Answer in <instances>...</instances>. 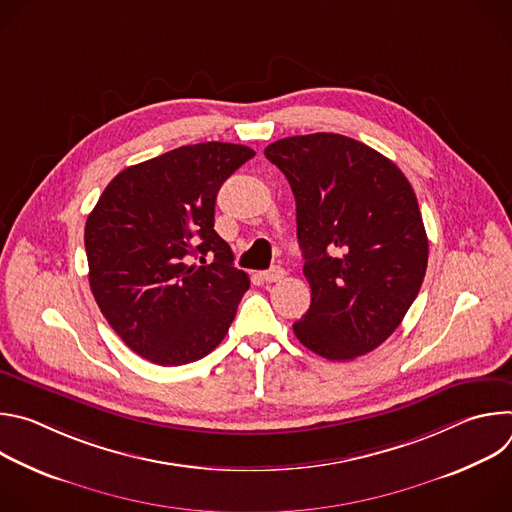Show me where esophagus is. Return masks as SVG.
<instances>
[{
	"label": "esophagus",
	"instance_id": "34e87169",
	"mask_svg": "<svg viewBox=\"0 0 512 512\" xmlns=\"http://www.w3.org/2000/svg\"><path fill=\"white\" fill-rule=\"evenodd\" d=\"M261 277H263V281H267V283H275V281H281V279L285 277V271H283L281 267H271V269L263 271Z\"/></svg>",
	"mask_w": 512,
	"mask_h": 512
}]
</instances>
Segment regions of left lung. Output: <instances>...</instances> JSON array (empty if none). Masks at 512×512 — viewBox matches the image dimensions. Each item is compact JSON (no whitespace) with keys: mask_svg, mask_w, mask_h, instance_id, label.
<instances>
[{"mask_svg":"<svg viewBox=\"0 0 512 512\" xmlns=\"http://www.w3.org/2000/svg\"><path fill=\"white\" fill-rule=\"evenodd\" d=\"M265 158L296 196L298 243L312 287L294 334L328 360L381 346L401 324L427 269L415 192L383 154L340 133L279 139Z\"/></svg>","mask_w":512,"mask_h":512,"instance_id":"1","label":"left lung"}]
</instances>
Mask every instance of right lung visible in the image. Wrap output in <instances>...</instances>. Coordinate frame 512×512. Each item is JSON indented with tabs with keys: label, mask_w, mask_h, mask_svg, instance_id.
I'll return each mask as SVG.
<instances>
[{
	"label": "right lung",
	"mask_w": 512,
	"mask_h": 512,
	"mask_svg": "<svg viewBox=\"0 0 512 512\" xmlns=\"http://www.w3.org/2000/svg\"><path fill=\"white\" fill-rule=\"evenodd\" d=\"M253 156L239 143L182 145L119 172L89 214L95 302L145 360L180 367L212 352L229 332L249 277L214 231V202ZM210 254L215 259L206 264Z\"/></svg>",
	"instance_id": "add662e5"
}]
</instances>
